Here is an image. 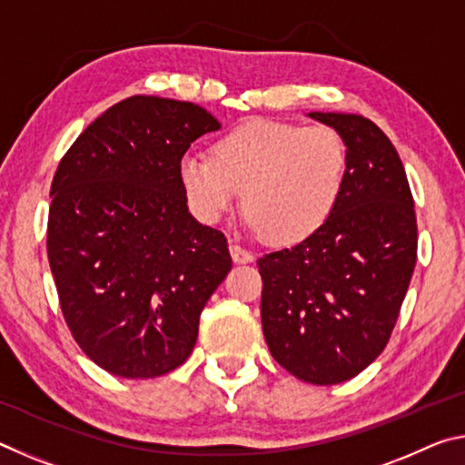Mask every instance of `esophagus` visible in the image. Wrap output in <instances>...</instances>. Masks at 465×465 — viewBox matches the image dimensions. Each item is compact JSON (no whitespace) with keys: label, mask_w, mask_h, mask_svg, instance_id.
<instances>
[{"label":"esophagus","mask_w":465,"mask_h":465,"mask_svg":"<svg viewBox=\"0 0 465 465\" xmlns=\"http://www.w3.org/2000/svg\"><path fill=\"white\" fill-rule=\"evenodd\" d=\"M230 252H232L233 262H238V264H248V262L254 261V254H252L250 250H246L235 242H230Z\"/></svg>","instance_id":"1"}]
</instances>
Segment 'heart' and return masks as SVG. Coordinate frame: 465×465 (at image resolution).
<instances>
[{
  "label": "heart",
  "instance_id": "heart-1",
  "mask_svg": "<svg viewBox=\"0 0 465 465\" xmlns=\"http://www.w3.org/2000/svg\"><path fill=\"white\" fill-rule=\"evenodd\" d=\"M349 176V149L328 124L254 119L215 143V157L188 152L178 180L193 215L219 223L238 204L254 232L274 243H299L328 223Z\"/></svg>",
  "mask_w": 465,
  "mask_h": 465
}]
</instances>
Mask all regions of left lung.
<instances>
[{
    "instance_id": "1",
    "label": "left lung",
    "mask_w": 465,
    "mask_h": 465,
    "mask_svg": "<svg viewBox=\"0 0 465 465\" xmlns=\"http://www.w3.org/2000/svg\"><path fill=\"white\" fill-rule=\"evenodd\" d=\"M310 116L349 149L341 203L312 238L256 264L271 355L297 380L332 385L359 375L388 344L419 235L402 160L385 133L361 114Z\"/></svg>"
}]
</instances>
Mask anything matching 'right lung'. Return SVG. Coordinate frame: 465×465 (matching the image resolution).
<instances>
[{
	"mask_svg": "<svg viewBox=\"0 0 465 465\" xmlns=\"http://www.w3.org/2000/svg\"><path fill=\"white\" fill-rule=\"evenodd\" d=\"M222 124L193 102L131 96L63 155L46 252L63 318L94 363L127 380L174 371L232 271L227 240L188 213L178 162Z\"/></svg>",
	"mask_w": 465,
	"mask_h": 465,
	"instance_id": "right-lung-1",
	"label": "right lung"
}]
</instances>
